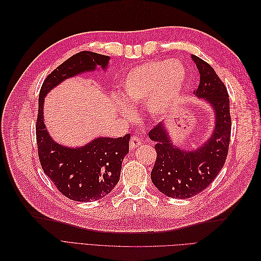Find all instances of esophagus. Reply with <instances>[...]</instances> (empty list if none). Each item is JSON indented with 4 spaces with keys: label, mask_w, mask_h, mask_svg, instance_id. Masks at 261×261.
I'll list each match as a JSON object with an SVG mask.
<instances>
[{
    "label": "esophagus",
    "mask_w": 261,
    "mask_h": 261,
    "mask_svg": "<svg viewBox=\"0 0 261 261\" xmlns=\"http://www.w3.org/2000/svg\"><path fill=\"white\" fill-rule=\"evenodd\" d=\"M141 145V139H139L138 137H132L129 140V148L130 149H135L136 147Z\"/></svg>",
    "instance_id": "34e87169"
}]
</instances>
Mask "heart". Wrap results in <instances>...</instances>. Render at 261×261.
I'll list each match as a JSON object with an SVG mask.
<instances>
[{
  "instance_id": "1",
  "label": "heart",
  "mask_w": 261,
  "mask_h": 261,
  "mask_svg": "<svg viewBox=\"0 0 261 261\" xmlns=\"http://www.w3.org/2000/svg\"><path fill=\"white\" fill-rule=\"evenodd\" d=\"M185 81L186 70L179 61H150L126 73L121 94L129 106L147 100L150 111L162 114L175 103ZM120 109L123 114L132 112L125 105H121Z\"/></svg>"
}]
</instances>
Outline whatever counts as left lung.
<instances>
[{"label": "left lung", "instance_id": "obj_1", "mask_svg": "<svg viewBox=\"0 0 261 261\" xmlns=\"http://www.w3.org/2000/svg\"><path fill=\"white\" fill-rule=\"evenodd\" d=\"M192 59L200 74L199 86L194 94L206 99L216 113L212 136L194 151H185L173 146L163 124H156L149 132V138L156 143L152 183L162 194L178 199L201 193L217 177L226 160L232 127L225 85L207 62L196 55H192Z\"/></svg>", "mask_w": 261, "mask_h": 261}]
</instances>
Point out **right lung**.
<instances>
[{"mask_svg": "<svg viewBox=\"0 0 261 261\" xmlns=\"http://www.w3.org/2000/svg\"><path fill=\"white\" fill-rule=\"evenodd\" d=\"M110 57L82 51L63 62L44 80L39 93L36 123L38 155L43 172L67 198L88 202L107 196L120 180L122 162L128 152L130 135L100 137L81 148L63 147L50 137L43 123L45 94L66 78L97 66L106 68Z\"/></svg>", "mask_w": 261, "mask_h": 261, "instance_id": "add662e5", "label": "right lung"}]
</instances>
